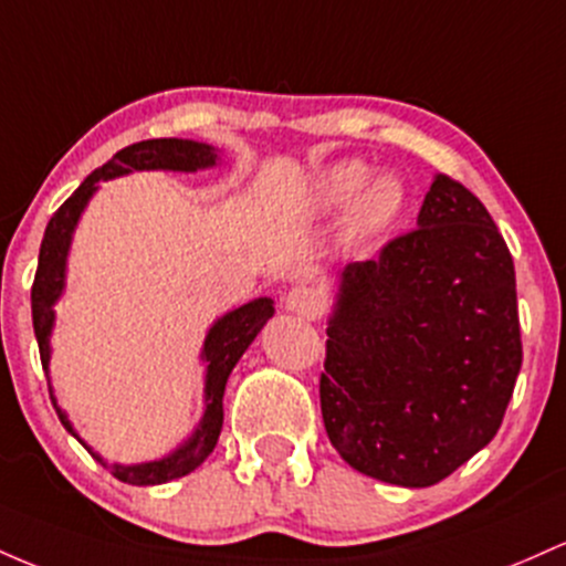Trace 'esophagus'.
I'll list each match as a JSON object with an SVG mask.
<instances>
[{"mask_svg": "<svg viewBox=\"0 0 566 566\" xmlns=\"http://www.w3.org/2000/svg\"><path fill=\"white\" fill-rule=\"evenodd\" d=\"M285 307L302 317H315L321 315L323 302L315 289H310V285H296V289H291L289 296H285Z\"/></svg>", "mask_w": 566, "mask_h": 566, "instance_id": "esophagus-1", "label": "esophagus"}]
</instances>
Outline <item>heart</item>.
<instances>
[{
  "label": "heart",
  "mask_w": 566,
  "mask_h": 566,
  "mask_svg": "<svg viewBox=\"0 0 566 566\" xmlns=\"http://www.w3.org/2000/svg\"><path fill=\"white\" fill-rule=\"evenodd\" d=\"M368 174H371V170H368V165L360 160H347V163L334 165L332 170L323 174L321 184H317V200H321V206L326 208L347 206V202H350L368 181ZM403 202H406L403 181L392 174L379 176V179L368 184L365 192L355 200L353 213H350V232L355 238H366V234L379 232L382 227L390 224L398 213H401Z\"/></svg>",
  "instance_id": "b5f03b06"
}]
</instances>
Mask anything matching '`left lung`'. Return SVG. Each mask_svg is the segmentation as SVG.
Here are the masks:
<instances>
[{"label":"left lung","instance_id":"obj_1","mask_svg":"<svg viewBox=\"0 0 566 566\" xmlns=\"http://www.w3.org/2000/svg\"><path fill=\"white\" fill-rule=\"evenodd\" d=\"M522 358L511 251L484 202L438 174L415 230L342 272L323 424L358 473L433 486L497 436Z\"/></svg>","mask_w":566,"mask_h":566}]
</instances>
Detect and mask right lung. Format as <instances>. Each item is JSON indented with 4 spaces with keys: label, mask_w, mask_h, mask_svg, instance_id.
<instances>
[{
    "label": "right lung",
    "mask_w": 566,
    "mask_h": 566,
    "mask_svg": "<svg viewBox=\"0 0 566 566\" xmlns=\"http://www.w3.org/2000/svg\"><path fill=\"white\" fill-rule=\"evenodd\" d=\"M213 163L216 155L211 146L198 142L151 138V142L130 144L125 146V149H119L109 163H104L98 170H93V174L80 184L77 192L53 213V219L48 221V230H44L40 245V264H36L34 285H31V321H34L42 368H48L50 358L48 336L50 326H53V302L59 300L63 289V266H66L69 240H72L74 224H77L87 198L95 192V181L114 179V176L130 174V170H198ZM272 313H275V310H272L270 300H253L213 323V328L208 332L206 347H202V358H206L208 364V374L206 415H202L200 428L195 430V436L184 443L179 452L165 457L160 462H144V465H109V473L114 479L133 486L165 484V481H174L192 473L195 468L206 462V457L213 452L216 441H219L221 422H224V406H221V398H224L227 377H230V371L240 360V355L249 350L253 336L262 332V326L270 321ZM50 401L55 406L53 396H50ZM55 415H59L63 428H66L69 433H74L66 415H63L59 406H55ZM87 452H91V449H87ZM91 454L95 460H101L95 452Z\"/></svg>",
    "instance_id": "1"
}]
</instances>
